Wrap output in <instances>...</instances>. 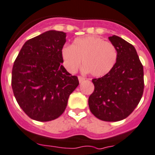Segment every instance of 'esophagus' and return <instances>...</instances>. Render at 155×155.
Returning <instances> with one entry per match:
<instances>
[{"instance_id": "esophagus-1", "label": "esophagus", "mask_w": 155, "mask_h": 155, "mask_svg": "<svg viewBox=\"0 0 155 155\" xmlns=\"http://www.w3.org/2000/svg\"><path fill=\"white\" fill-rule=\"evenodd\" d=\"M78 79H79V81H80V83H82V82H84V80H85V78L83 77V76H78Z\"/></svg>"}]
</instances>
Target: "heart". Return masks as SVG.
<instances>
[{
	"label": "heart",
	"mask_w": 155,
	"mask_h": 155,
	"mask_svg": "<svg viewBox=\"0 0 155 155\" xmlns=\"http://www.w3.org/2000/svg\"><path fill=\"white\" fill-rule=\"evenodd\" d=\"M61 57L65 68L74 73L80 68L83 60L84 70L95 77L107 75L117 61V49L111 42L101 37L88 36L77 38L72 45L61 49Z\"/></svg>",
	"instance_id": "obj_1"
}]
</instances>
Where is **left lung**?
Listing matches in <instances>:
<instances>
[{
  "label": "left lung",
  "mask_w": 155,
  "mask_h": 155,
  "mask_svg": "<svg viewBox=\"0 0 155 155\" xmlns=\"http://www.w3.org/2000/svg\"><path fill=\"white\" fill-rule=\"evenodd\" d=\"M118 52L114 68L101 78L93 79L95 90L89 96L91 112L106 122L129 116L143 96V67L134 47L117 36L109 37Z\"/></svg>",
  "instance_id": "left-lung-1"
}]
</instances>
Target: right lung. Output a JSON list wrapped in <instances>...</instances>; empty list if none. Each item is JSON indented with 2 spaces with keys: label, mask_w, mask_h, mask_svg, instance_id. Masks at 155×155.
<instances>
[{
  "label": "right lung",
  "mask_w": 155,
  "mask_h": 155,
  "mask_svg": "<svg viewBox=\"0 0 155 155\" xmlns=\"http://www.w3.org/2000/svg\"><path fill=\"white\" fill-rule=\"evenodd\" d=\"M66 33L50 30L25 43L12 71V87L19 106L40 122L57 119L79 85L62 65Z\"/></svg>",
  "instance_id": "1"
}]
</instances>
